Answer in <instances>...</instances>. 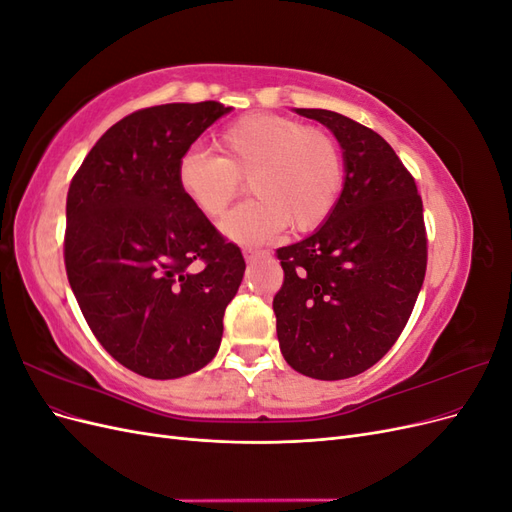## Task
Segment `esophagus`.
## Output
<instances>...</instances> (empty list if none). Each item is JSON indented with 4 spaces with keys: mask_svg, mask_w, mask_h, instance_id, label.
I'll return each instance as SVG.
<instances>
[{
    "mask_svg": "<svg viewBox=\"0 0 512 512\" xmlns=\"http://www.w3.org/2000/svg\"><path fill=\"white\" fill-rule=\"evenodd\" d=\"M260 258H269L267 250H245V260H260Z\"/></svg>",
    "mask_w": 512,
    "mask_h": 512,
    "instance_id": "1",
    "label": "esophagus"
}]
</instances>
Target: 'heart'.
<instances>
[{
  "label": "heart",
  "instance_id": "1",
  "mask_svg": "<svg viewBox=\"0 0 512 512\" xmlns=\"http://www.w3.org/2000/svg\"><path fill=\"white\" fill-rule=\"evenodd\" d=\"M218 156L188 149L177 160L181 194L211 220L226 213L247 181L256 198L232 211L222 232L239 243L269 241L288 224L307 232L335 211L344 158L335 136L277 113H247L213 138Z\"/></svg>",
  "mask_w": 512,
  "mask_h": 512
}]
</instances>
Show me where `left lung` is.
<instances>
[{"label": "left lung", "instance_id": "8db88e82", "mask_svg": "<svg viewBox=\"0 0 512 512\" xmlns=\"http://www.w3.org/2000/svg\"><path fill=\"white\" fill-rule=\"evenodd\" d=\"M297 113L335 134L346 181L329 220L275 252L284 269L277 339L299 374L344 380L376 365L412 314L427 271L423 200L378 132L322 108Z\"/></svg>", "mask_w": 512, "mask_h": 512}]
</instances>
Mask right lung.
<instances>
[{
  "mask_svg": "<svg viewBox=\"0 0 512 512\" xmlns=\"http://www.w3.org/2000/svg\"><path fill=\"white\" fill-rule=\"evenodd\" d=\"M222 102L141 108L108 128L66 200L64 262L102 348L153 380L205 367L222 342L245 260L177 185V160Z\"/></svg>",
  "mask_w": 512,
  "mask_h": 512,
  "instance_id": "right-lung-1",
  "label": "right lung"
}]
</instances>
